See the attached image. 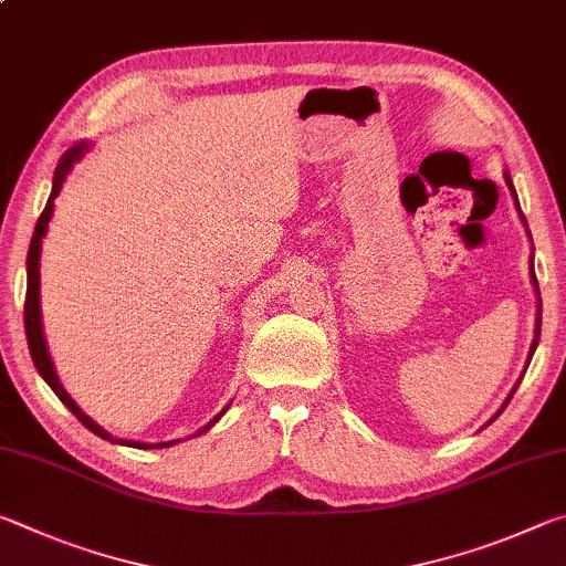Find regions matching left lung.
<instances>
[{
    "label": "left lung",
    "instance_id": "8db88e82",
    "mask_svg": "<svg viewBox=\"0 0 566 566\" xmlns=\"http://www.w3.org/2000/svg\"><path fill=\"white\" fill-rule=\"evenodd\" d=\"M506 185H510L512 195H514V187H512V179H510V175H506ZM514 199H516V195H514ZM516 207H520V202H516ZM522 219H524V217H522ZM532 272H534V264H532ZM532 280H534V284H536V276H534V274H532ZM539 322H542V319H536V337H534V342H532V352H530V354H534V349H536V342H539ZM512 395H514V391H512ZM512 395H510V399H512ZM510 399L504 401V407L510 405ZM504 407H502V409H504ZM502 409H500V411H502Z\"/></svg>",
    "mask_w": 566,
    "mask_h": 566
}]
</instances>
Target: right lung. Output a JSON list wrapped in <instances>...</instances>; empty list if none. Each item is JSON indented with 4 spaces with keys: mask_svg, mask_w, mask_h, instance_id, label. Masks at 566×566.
I'll return each instance as SVG.
<instances>
[{
    "mask_svg": "<svg viewBox=\"0 0 566 566\" xmlns=\"http://www.w3.org/2000/svg\"><path fill=\"white\" fill-rule=\"evenodd\" d=\"M84 151V145H76L72 147L70 151H64V157L60 159V165H56V171H54V185H52V195L50 199H46V207L44 212L40 214V219H36V227H34V234H32V242H30V252H27V296H24V332H27V344H30V354H32V361L34 367L40 375L44 377L46 385L52 387V391L56 397H60L62 405L72 411V415L82 421L84 427L90 429V432H94L102 439H109V442H119V444H127V447H137V449H151V447H169L175 442H165V444H142V442H124V439H114L109 437L107 432H104L102 427L94 424V421L90 417H84V411L74 405L72 397L66 395V391L62 389L60 379H56L54 375V364L50 359V352H46V342H44V334H42V312H40V249H42V237L46 232V224H50V217L54 212V197L60 195V189L64 185V177L70 175V169L76 159L82 157ZM224 411H219V415L209 421V424L202 429V432H207L209 427L214 424V421L222 417ZM199 432V434H202Z\"/></svg>",
    "mask_w": 566,
    "mask_h": 566,
    "instance_id": "add662e5",
    "label": "right lung"
}]
</instances>
